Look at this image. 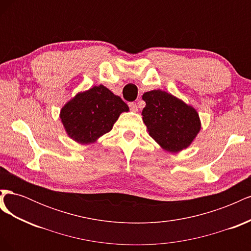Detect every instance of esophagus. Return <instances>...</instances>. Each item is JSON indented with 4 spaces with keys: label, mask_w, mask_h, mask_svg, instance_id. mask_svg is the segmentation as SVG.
Returning <instances> with one entry per match:
<instances>
[{
    "label": "esophagus",
    "mask_w": 251,
    "mask_h": 251,
    "mask_svg": "<svg viewBox=\"0 0 251 251\" xmlns=\"http://www.w3.org/2000/svg\"><path fill=\"white\" fill-rule=\"evenodd\" d=\"M128 107H130L131 111H133V112H137V111H138L137 104L134 103V102H130V103H128Z\"/></svg>",
    "instance_id": "obj_1"
}]
</instances>
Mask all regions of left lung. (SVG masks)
<instances>
[{
    "label": "left lung",
    "instance_id": "left-lung-1",
    "mask_svg": "<svg viewBox=\"0 0 251 251\" xmlns=\"http://www.w3.org/2000/svg\"><path fill=\"white\" fill-rule=\"evenodd\" d=\"M146 107L142 119L150 136L171 153L186 149L201 128L197 111L177 97L161 90L142 95Z\"/></svg>",
    "mask_w": 251,
    "mask_h": 251
}]
</instances>
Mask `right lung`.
<instances>
[{
  "instance_id": "right-lung-1",
  "label": "right lung",
  "mask_w": 251,
  "mask_h": 251,
  "mask_svg": "<svg viewBox=\"0 0 251 251\" xmlns=\"http://www.w3.org/2000/svg\"><path fill=\"white\" fill-rule=\"evenodd\" d=\"M127 111V104L119 96L100 85L78 93L66 103L60 119L69 137L88 144L110 132L120 114Z\"/></svg>"
}]
</instances>
